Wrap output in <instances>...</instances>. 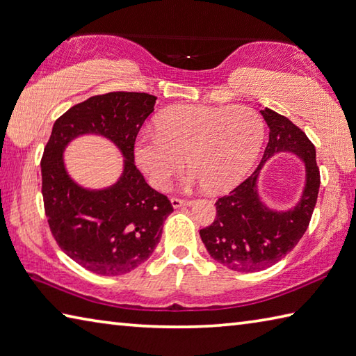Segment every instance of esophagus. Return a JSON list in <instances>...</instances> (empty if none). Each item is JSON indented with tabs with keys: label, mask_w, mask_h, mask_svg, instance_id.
<instances>
[{
	"label": "esophagus",
	"mask_w": 356,
	"mask_h": 356,
	"mask_svg": "<svg viewBox=\"0 0 356 356\" xmlns=\"http://www.w3.org/2000/svg\"><path fill=\"white\" fill-rule=\"evenodd\" d=\"M170 203H172L173 207H181V206H184V204H189V201L184 200V198H179V197H172L170 198Z\"/></svg>",
	"instance_id": "esophagus-1"
}]
</instances>
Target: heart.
Masks as SVG:
<instances>
[{"label": "heart", "instance_id": "obj_1", "mask_svg": "<svg viewBox=\"0 0 356 356\" xmlns=\"http://www.w3.org/2000/svg\"><path fill=\"white\" fill-rule=\"evenodd\" d=\"M156 135L135 144L138 165L158 189L169 187L183 170L187 184H204L212 192L236 186L251 169L265 135L264 120L250 106L179 105L161 113Z\"/></svg>", "mask_w": 356, "mask_h": 356}]
</instances>
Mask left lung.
Returning <instances> with one entry per match:
<instances>
[{
  "label": "left lung",
  "mask_w": 356,
  "mask_h": 356,
  "mask_svg": "<svg viewBox=\"0 0 356 356\" xmlns=\"http://www.w3.org/2000/svg\"><path fill=\"white\" fill-rule=\"evenodd\" d=\"M260 113L270 127V139L257 170L217 200L216 218L200 229L211 257L240 273H256L273 266L299 243L310 225L321 186L316 149L305 133L276 111L265 108ZM277 151L296 152L307 167L303 198L286 213H274L261 205L255 187L259 167Z\"/></svg>",
  "instance_id": "obj_1"
}]
</instances>
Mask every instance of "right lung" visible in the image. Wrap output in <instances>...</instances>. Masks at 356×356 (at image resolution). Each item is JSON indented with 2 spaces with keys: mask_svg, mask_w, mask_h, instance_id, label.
<instances>
[{
  "mask_svg": "<svg viewBox=\"0 0 356 356\" xmlns=\"http://www.w3.org/2000/svg\"><path fill=\"white\" fill-rule=\"evenodd\" d=\"M156 97L115 91L86 99L60 116L42 156L44 213L54 240L80 266L102 276L135 270L159 243L163 225L173 211L164 193L145 183L135 165V143ZM96 132L113 140L126 158L118 183L104 191H86L67 177L65 144Z\"/></svg>",
  "mask_w": 356,
  "mask_h": 356,
  "instance_id": "add662e5",
  "label": "right lung"
}]
</instances>
